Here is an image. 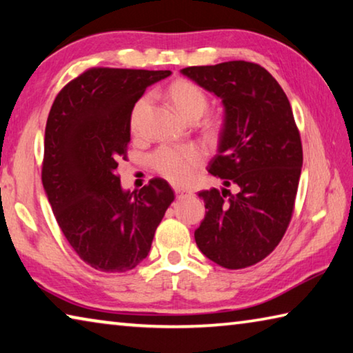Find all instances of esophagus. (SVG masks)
<instances>
[{
	"label": "esophagus",
	"instance_id": "obj_1",
	"mask_svg": "<svg viewBox=\"0 0 353 353\" xmlns=\"http://www.w3.org/2000/svg\"><path fill=\"white\" fill-rule=\"evenodd\" d=\"M174 191H176V194H177V196H188V194H191V190H188V188L176 187V188H174Z\"/></svg>",
	"mask_w": 353,
	"mask_h": 353
}]
</instances>
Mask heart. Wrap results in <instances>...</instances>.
I'll list each match as a JSON object with an SVG mask.
<instances>
[{
	"label": "heart",
	"mask_w": 353,
	"mask_h": 353,
	"mask_svg": "<svg viewBox=\"0 0 353 353\" xmlns=\"http://www.w3.org/2000/svg\"><path fill=\"white\" fill-rule=\"evenodd\" d=\"M168 97L177 112L187 119H198L207 110L208 98L205 92L191 81L179 79L172 82L168 88ZM148 103V97H141L135 103L130 113L132 130L139 129L141 113L146 109ZM219 123V118H213L210 121L212 126H218ZM202 162H204V152L196 145L162 146L151 155L152 168L172 183L190 182Z\"/></svg>",
	"instance_id": "1"
}]
</instances>
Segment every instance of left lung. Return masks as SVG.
<instances>
[{
	"label": "left lung",
	"mask_w": 353,
	"mask_h": 353,
	"mask_svg": "<svg viewBox=\"0 0 353 353\" xmlns=\"http://www.w3.org/2000/svg\"><path fill=\"white\" fill-rule=\"evenodd\" d=\"M181 71L223 99L225 109L218 154L208 163L225 188L198 193L207 212L194 240L216 265L243 270L266 259L288 229L302 168L301 134L282 87L259 63Z\"/></svg>",
	"instance_id": "obj_1"
}]
</instances>
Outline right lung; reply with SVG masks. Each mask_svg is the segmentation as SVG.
I'll use <instances>...</instances> for the list:
<instances>
[{"label": "right lung", "mask_w": 353, "mask_h": 353, "mask_svg": "<svg viewBox=\"0 0 353 353\" xmlns=\"http://www.w3.org/2000/svg\"><path fill=\"white\" fill-rule=\"evenodd\" d=\"M171 71L94 67L65 85L45 129L41 182L62 234L101 272H128L146 259L155 229L174 201L163 179L124 191L130 113L146 87Z\"/></svg>", "instance_id": "obj_1"}]
</instances>
